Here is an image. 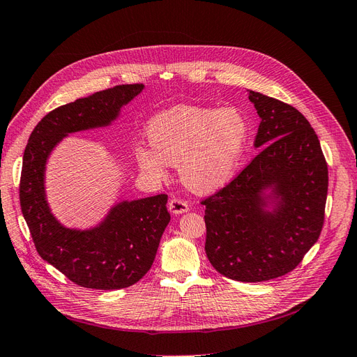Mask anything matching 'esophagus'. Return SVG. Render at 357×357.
<instances>
[{"instance_id":"obj_1","label":"esophagus","mask_w":357,"mask_h":357,"mask_svg":"<svg viewBox=\"0 0 357 357\" xmlns=\"http://www.w3.org/2000/svg\"><path fill=\"white\" fill-rule=\"evenodd\" d=\"M169 210L174 215H181V213L188 212L190 204L185 200L178 199V197H172V199L169 200Z\"/></svg>"}]
</instances>
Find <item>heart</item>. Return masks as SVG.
I'll list each match as a JSON object with an SVG mask.
<instances>
[{
  "instance_id": "obj_1",
  "label": "heart",
  "mask_w": 357,
  "mask_h": 357,
  "mask_svg": "<svg viewBox=\"0 0 357 357\" xmlns=\"http://www.w3.org/2000/svg\"><path fill=\"white\" fill-rule=\"evenodd\" d=\"M147 137L151 149L137 147L139 167L163 178L169 165H178L183 185L210 192L232 178L248 138V123L235 107L210 109L176 105L153 117Z\"/></svg>"
}]
</instances>
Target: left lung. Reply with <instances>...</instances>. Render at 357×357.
<instances>
[{
	"label": "left lung",
	"mask_w": 357,
	"mask_h": 357,
	"mask_svg": "<svg viewBox=\"0 0 357 357\" xmlns=\"http://www.w3.org/2000/svg\"><path fill=\"white\" fill-rule=\"evenodd\" d=\"M260 153L206 206V255L227 278L261 282L296 269L325 219L328 166L318 135L293 105L250 91ZM275 207L266 211L264 191ZM271 197V196H269Z\"/></svg>",
	"instance_id": "obj_1"
}]
</instances>
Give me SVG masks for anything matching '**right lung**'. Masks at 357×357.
Returning a JSON list of instances; mask_svg holds the SVG:
<instances>
[{"mask_svg": "<svg viewBox=\"0 0 357 357\" xmlns=\"http://www.w3.org/2000/svg\"><path fill=\"white\" fill-rule=\"evenodd\" d=\"M142 88V84L117 85L57 107L35 126L24 149L19 197L35 248L79 287L121 289L150 271L170 220L167 195L119 203L98 227L88 231L64 228L45 200L47 158L68 134L110 125Z\"/></svg>", "mask_w": 357, "mask_h": 357, "instance_id": "obj_1", "label": "right lung"}]
</instances>
